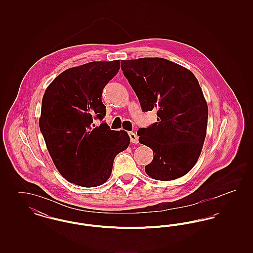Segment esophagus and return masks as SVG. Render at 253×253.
<instances>
[{
  "mask_svg": "<svg viewBox=\"0 0 253 253\" xmlns=\"http://www.w3.org/2000/svg\"><path fill=\"white\" fill-rule=\"evenodd\" d=\"M129 136H130L131 142H132V143H135V144H137V143H138V137H137V135H136L134 132H129Z\"/></svg>",
  "mask_w": 253,
  "mask_h": 253,
  "instance_id": "1",
  "label": "esophagus"
}]
</instances>
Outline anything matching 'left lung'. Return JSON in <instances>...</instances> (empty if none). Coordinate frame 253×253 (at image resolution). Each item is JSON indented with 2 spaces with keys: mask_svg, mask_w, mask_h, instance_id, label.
Listing matches in <instances>:
<instances>
[{
  "mask_svg": "<svg viewBox=\"0 0 253 253\" xmlns=\"http://www.w3.org/2000/svg\"><path fill=\"white\" fill-rule=\"evenodd\" d=\"M121 69L142 110H157V122L137 131L139 142L154 153L146 173L161 181L185 175L200 157L207 134L209 110L197 79L162 58L122 60Z\"/></svg>",
  "mask_w": 253,
  "mask_h": 253,
  "instance_id": "left-lung-1",
  "label": "left lung"
}]
</instances>
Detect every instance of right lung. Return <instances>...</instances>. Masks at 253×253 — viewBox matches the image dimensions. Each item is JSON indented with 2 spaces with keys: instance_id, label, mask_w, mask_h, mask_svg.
I'll use <instances>...</instances> for the list:
<instances>
[{
  "instance_id": "1",
  "label": "right lung",
  "mask_w": 253,
  "mask_h": 253,
  "mask_svg": "<svg viewBox=\"0 0 253 253\" xmlns=\"http://www.w3.org/2000/svg\"><path fill=\"white\" fill-rule=\"evenodd\" d=\"M121 68L120 60L91 61L66 69L48 85L39 120L49 155L60 174L75 185L92 188L108 180L114 159L130 144L127 132L102 122L101 95Z\"/></svg>"
}]
</instances>
